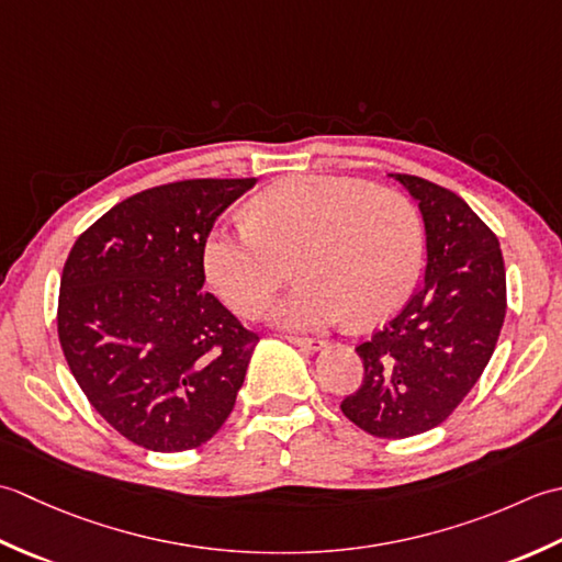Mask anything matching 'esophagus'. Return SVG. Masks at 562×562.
I'll use <instances>...</instances> for the list:
<instances>
[{
  "label": "esophagus",
  "instance_id": "esophagus-1",
  "mask_svg": "<svg viewBox=\"0 0 562 562\" xmlns=\"http://www.w3.org/2000/svg\"><path fill=\"white\" fill-rule=\"evenodd\" d=\"M285 339H289L291 345L305 349V351H317V349L325 347L323 339H313V337H285Z\"/></svg>",
  "mask_w": 562,
  "mask_h": 562
}]
</instances>
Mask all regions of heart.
Masks as SVG:
<instances>
[{
  "instance_id": "obj_1",
  "label": "heart",
  "mask_w": 562,
  "mask_h": 562,
  "mask_svg": "<svg viewBox=\"0 0 562 562\" xmlns=\"http://www.w3.org/2000/svg\"><path fill=\"white\" fill-rule=\"evenodd\" d=\"M303 281L277 307L279 323L315 329L341 317L373 325L407 301L422 267V225L393 189L349 177H285L251 199L247 223L205 239L203 267L239 315L259 317L291 265Z\"/></svg>"
}]
</instances>
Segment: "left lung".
I'll list each match as a JSON object with an SVG mask.
<instances>
[{"mask_svg": "<svg viewBox=\"0 0 562 562\" xmlns=\"http://www.w3.org/2000/svg\"><path fill=\"white\" fill-rule=\"evenodd\" d=\"M391 177L425 217V283L357 345L363 381L341 412L373 437L407 439L439 427L483 375L505 323L507 279L497 235L458 193Z\"/></svg>", "mask_w": 562, "mask_h": 562, "instance_id": "obj_1", "label": "left lung"}]
</instances>
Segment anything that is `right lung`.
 I'll list each match as a JSON object with an SVG mask.
<instances>
[{
    "mask_svg": "<svg viewBox=\"0 0 562 562\" xmlns=\"http://www.w3.org/2000/svg\"><path fill=\"white\" fill-rule=\"evenodd\" d=\"M257 179H184L113 205L77 237L57 337L82 393L121 437L199 449L235 407L259 335L203 291L213 223Z\"/></svg>",
    "mask_w": 562,
    "mask_h": 562,
    "instance_id": "1",
    "label": "right lung"
}]
</instances>
